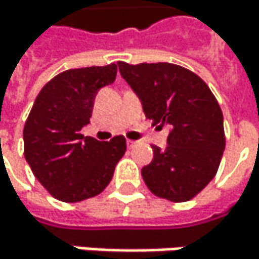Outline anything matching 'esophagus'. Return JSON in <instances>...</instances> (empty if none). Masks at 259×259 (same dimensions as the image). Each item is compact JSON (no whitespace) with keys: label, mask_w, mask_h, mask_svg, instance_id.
Instances as JSON below:
<instances>
[{"label":"esophagus","mask_w":259,"mask_h":259,"mask_svg":"<svg viewBox=\"0 0 259 259\" xmlns=\"http://www.w3.org/2000/svg\"><path fill=\"white\" fill-rule=\"evenodd\" d=\"M136 144H138L136 141H132V139H127V147H129V148H133V147H135Z\"/></svg>","instance_id":"esophagus-1"}]
</instances>
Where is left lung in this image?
<instances>
[{"instance_id": "left-lung-1", "label": "left lung", "mask_w": 259, "mask_h": 259, "mask_svg": "<svg viewBox=\"0 0 259 259\" xmlns=\"http://www.w3.org/2000/svg\"><path fill=\"white\" fill-rule=\"evenodd\" d=\"M117 64L153 126L171 129L165 148L151 145L153 160L141 171L147 187L172 202L192 199L214 179L225 150L216 97L198 75L177 64Z\"/></svg>"}]
</instances>
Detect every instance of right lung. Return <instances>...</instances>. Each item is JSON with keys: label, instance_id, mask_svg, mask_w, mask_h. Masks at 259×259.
I'll return each instance as SVG.
<instances>
[{"label": "right lung", "instance_id": "add662e5", "mask_svg": "<svg viewBox=\"0 0 259 259\" xmlns=\"http://www.w3.org/2000/svg\"><path fill=\"white\" fill-rule=\"evenodd\" d=\"M117 76V64L66 70L38 93L24 127V154L41 186L63 202H79L105 190L126 153L124 136L109 142L83 136L94 99Z\"/></svg>", "mask_w": 259, "mask_h": 259}]
</instances>
